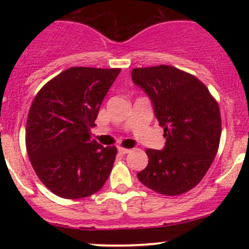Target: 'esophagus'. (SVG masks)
I'll return each mask as SVG.
<instances>
[{
    "mask_svg": "<svg viewBox=\"0 0 249 249\" xmlns=\"http://www.w3.org/2000/svg\"><path fill=\"white\" fill-rule=\"evenodd\" d=\"M118 152L120 153V154H129V153H131V149H127V148H123V147H120L119 149H118Z\"/></svg>",
    "mask_w": 249,
    "mask_h": 249,
    "instance_id": "1",
    "label": "esophagus"
}]
</instances>
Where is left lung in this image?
Here are the masks:
<instances>
[{
  "label": "left lung",
  "mask_w": 249,
  "mask_h": 249,
  "mask_svg": "<svg viewBox=\"0 0 249 249\" xmlns=\"http://www.w3.org/2000/svg\"><path fill=\"white\" fill-rule=\"evenodd\" d=\"M131 76L152 100L166 139L162 150H145L149 160L137 178L159 194H184L205 177L218 152L219 105L201 80L169 65L139 67Z\"/></svg>",
  "instance_id": "8db88e82"
}]
</instances>
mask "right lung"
Here are the masks:
<instances>
[{"instance_id":"right-lung-1","label":"right lung","mask_w":249,"mask_h":249,"mask_svg":"<svg viewBox=\"0 0 249 249\" xmlns=\"http://www.w3.org/2000/svg\"><path fill=\"white\" fill-rule=\"evenodd\" d=\"M120 69L70 67L37 92L25 141L41 182L64 199L99 192L113 169L117 148L90 140L102 101Z\"/></svg>"}]
</instances>
